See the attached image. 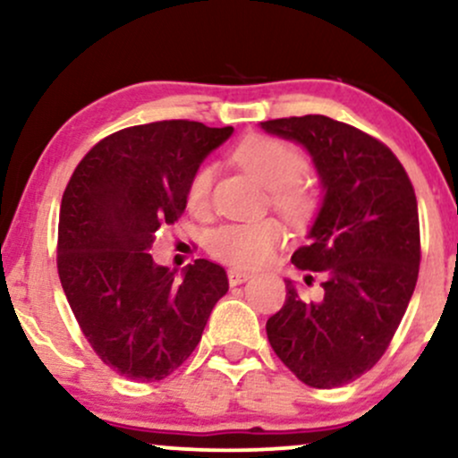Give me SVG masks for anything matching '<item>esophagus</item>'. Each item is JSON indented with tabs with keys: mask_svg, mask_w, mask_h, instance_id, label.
Segmentation results:
<instances>
[{
	"mask_svg": "<svg viewBox=\"0 0 458 458\" xmlns=\"http://www.w3.org/2000/svg\"><path fill=\"white\" fill-rule=\"evenodd\" d=\"M251 277L250 271H243V269H228V282L230 286H239V284L247 282Z\"/></svg>",
	"mask_w": 458,
	"mask_h": 458,
	"instance_id": "esophagus-1",
	"label": "esophagus"
}]
</instances>
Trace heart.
<instances>
[{
  "instance_id": "heart-1",
  "label": "heart",
  "mask_w": 458,
  "mask_h": 458,
  "mask_svg": "<svg viewBox=\"0 0 458 458\" xmlns=\"http://www.w3.org/2000/svg\"><path fill=\"white\" fill-rule=\"evenodd\" d=\"M234 161L256 181L271 189V204L288 222L303 224L317 211V193L301 181L306 159L295 146L271 135H250L234 148ZM213 165H199L187 182L189 211L202 215L211 207ZM284 228L276 219L219 225L208 234L207 247L217 260L241 269H256L269 262L282 245Z\"/></svg>"
}]
</instances>
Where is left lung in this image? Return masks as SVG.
<instances>
[{"label":"left lung","instance_id":"left-lung-1","mask_svg":"<svg viewBox=\"0 0 458 458\" xmlns=\"http://www.w3.org/2000/svg\"><path fill=\"white\" fill-rule=\"evenodd\" d=\"M260 127L301 144L323 187L308 245L293 254L297 269L323 276V297L308 301L286 280V301L267 320V338L306 386H346L381 360L413 295L420 271L413 185L386 144L327 115Z\"/></svg>","mask_w":458,"mask_h":458}]
</instances>
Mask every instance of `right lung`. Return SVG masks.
<instances>
[{
	"mask_svg": "<svg viewBox=\"0 0 458 458\" xmlns=\"http://www.w3.org/2000/svg\"><path fill=\"white\" fill-rule=\"evenodd\" d=\"M193 120L112 133L79 161L57 225V273L79 327L101 360L133 381H161L193 353L224 267L207 259L181 276L152 262L155 233L187 207V182L233 135Z\"/></svg>",
	"mask_w": 458,
	"mask_h": 458,
	"instance_id": "add662e5",
	"label": "right lung"
}]
</instances>
